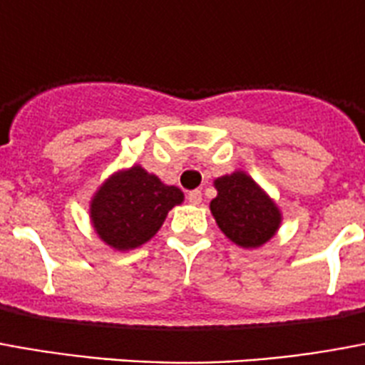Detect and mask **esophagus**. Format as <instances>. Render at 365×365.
<instances>
[{"label": "esophagus", "instance_id": "obj_1", "mask_svg": "<svg viewBox=\"0 0 365 365\" xmlns=\"http://www.w3.org/2000/svg\"><path fill=\"white\" fill-rule=\"evenodd\" d=\"M187 201H190L191 205H201V201H203V195H201V191L199 190H193L187 193Z\"/></svg>", "mask_w": 365, "mask_h": 365}]
</instances>
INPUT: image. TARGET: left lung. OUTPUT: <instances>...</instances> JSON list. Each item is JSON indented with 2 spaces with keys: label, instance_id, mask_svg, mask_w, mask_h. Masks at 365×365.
Wrapping results in <instances>:
<instances>
[{
  "label": "left lung",
  "instance_id": "8db88e82",
  "mask_svg": "<svg viewBox=\"0 0 365 365\" xmlns=\"http://www.w3.org/2000/svg\"><path fill=\"white\" fill-rule=\"evenodd\" d=\"M212 183L217 197L210 201V212L232 244L244 250H259L277 236L282 210L247 172L234 170Z\"/></svg>",
  "mask_w": 365,
  "mask_h": 365
}]
</instances>
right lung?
Returning a JSON list of instances; mask_svg holds the SVG:
<instances>
[{
  "mask_svg": "<svg viewBox=\"0 0 365 365\" xmlns=\"http://www.w3.org/2000/svg\"><path fill=\"white\" fill-rule=\"evenodd\" d=\"M183 203V191L133 164L110 174L88 203L94 234L115 251L147 244L160 230L168 212Z\"/></svg>",
  "mask_w": 365,
  "mask_h": 365,
  "instance_id": "add662e5",
  "label": "right lung"
}]
</instances>
